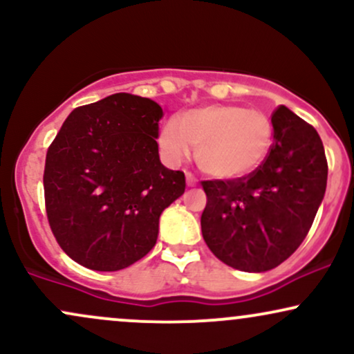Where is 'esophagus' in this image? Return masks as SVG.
<instances>
[{"instance_id":"obj_1","label":"esophagus","mask_w":354,"mask_h":354,"mask_svg":"<svg viewBox=\"0 0 354 354\" xmlns=\"http://www.w3.org/2000/svg\"><path fill=\"white\" fill-rule=\"evenodd\" d=\"M186 183H188V186H196L198 180L191 173H186Z\"/></svg>"}]
</instances>
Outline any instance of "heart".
<instances>
[{
    "instance_id": "heart-1",
    "label": "heart",
    "mask_w": 354,
    "mask_h": 354,
    "mask_svg": "<svg viewBox=\"0 0 354 354\" xmlns=\"http://www.w3.org/2000/svg\"><path fill=\"white\" fill-rule=\"evenodd\" d=\"M160 148L169 163L188 160L216 180H236L253 173L273 143V123L266 113L238 104H209L183 113L163 124Z\"/></svg>"
}]
</instances>
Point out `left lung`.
<instances>
[{"label": "left lung", "instance_id": "8db88e82", "mask_svg": "<svg viewBox=\"0 0 354 354\" xmlns=\"http://www.w3.org/2000/svg\"><path fill=\"white\" fill-rule=\"evenodd\" d=\"M271 123L273 145L253 173L201 181L206 245L248 273L273 270L298 250L326 191V154L316 129L286 106L276 108Z\"/></svg>", "mask_w": 354, "mask_h": 354}]
</instances>
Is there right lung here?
Listing matches in <instances>:
<instances>
[{
  "label": "right lung",
  "instance_id": "obj_1",
  "mask_svg": "<svg viewBox=\"0 0 354 354\" xmlns=\"http://www.w3.org/2000/svg\"><path fill=\"white\" fill-rule=\"evenodd\" d=\"M163 109L116 93L73 109L46 153L44 203L56 241L95 271H118L156 245L160 216L185 193L156 138Z\"/></svg>",
  "mask_w": 354,
  "mask_h": 354
}]
</instances>
